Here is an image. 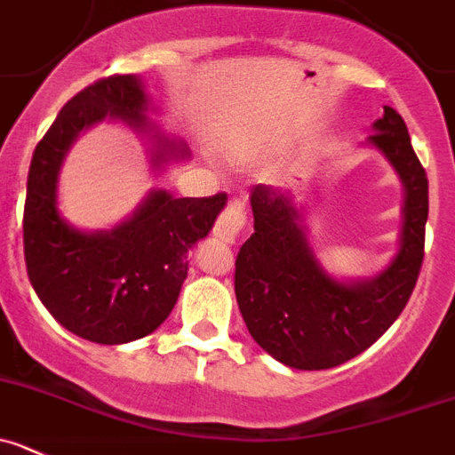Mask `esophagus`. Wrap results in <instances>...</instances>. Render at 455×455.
I'll return each instance as SVG.
<instances>
[{
  "mask_svg": "<svg viewBox=\"0 0 455 455\" xmlns=\"http://www.w3.org/2000/svg\"><path fill=\"white\" fill-rule=\"evenodd\" d=\"M247 227V206L242 199H231V202L224 206V211L220 213L218 222L213 227V235L218 237L220 242H227V244H233V242L240 237V233Z\"/></svg>",
  "mask_w": 455,
  "mask_h": 455,
  "instance_id": "34e87169",
  "label": "esophagus"
}]
</instances>
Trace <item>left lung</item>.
<instances>
[{
  "label": "left lung",
  "mask_w": 455,
  "mask_h": 455,
  "mask_svg": "<svg viewBox=\"0 0 455 455\" xmlns=\"http://www.w3.org/2000/svg\"><path fill=\"white\" fill-rule=\"evenodd\" d=\"M371 143L404 181V228L393 265L371 283L343 285L309 251L287 195L251 190L253 235L235 258V299L262 350L290 368L328 371L371 347L400 316L418 283L428 218V180L400 114L384 108Z\"/></svg>",
  "instance_id": "1"
}]
</instances>
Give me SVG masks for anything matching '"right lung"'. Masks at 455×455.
<instances>
[{"mask_svg": "<svg viewBox=\"0 0 455 455\" xmlns=\"http://www.w3.org/2000/svg\"><path fill=\"white\" fill-rule=\"evenodd\" d=\"M143 109L146 93L137 76L93 80L60 109L28 168V280L58 323L76 337L105 346L141 339L164 323L188 274V251L208 235L227 204V193L175 199L156 190L130 222L112 233L84 235L62 222L55 208V181L71 141L84 125L108 114L146 130ZM159 141L170 152L181 148L168 139ZM164 156L156 155V161Z\"/></svg>", "mask_w": 455, "mask_h": 455, "instance_id": "right-lung-1", "label": "right lung"}]
</instances>
